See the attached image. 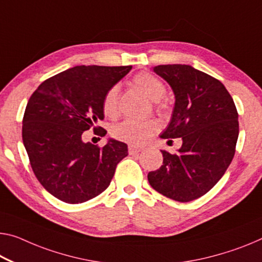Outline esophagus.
Instances as JSON below:
<instances>
[{
	"label": "esophagus",
	"mask_w": 262,
	"mask_h": 262,
	"mask_svg": "<svg viewBox=\"0 0 262 262\" xmlns=\"http://www.w3.org/2000/svg\"><path fill=\"white\" fill-rule=\"evenodd\" d=\"M142 151V147L134 146V145H128V154L130 155H137Z\"/></svg>",
	"instance_id": "obj_1"
}]
</instances>
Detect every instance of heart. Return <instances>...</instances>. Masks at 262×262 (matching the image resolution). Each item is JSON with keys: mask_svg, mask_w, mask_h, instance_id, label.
<instances>
[{"mask_svg": "<svg viewBox=\"0 0 262 262\" xmlns=\"http://www.w3.org/2000/svg\"><path fill=\"white\" fill-rule=\"evenodd\" d=\"M134 83L151 99L157 100L159 107H166L163 102H159V99H162L166 94V85L159 77L148 71H142L135 76ZM119 91L120 88L118 84H116L106 91L103 97V114L110 119L117 118L119 115ZM158 127L159 124L156 119H125L116 124L112 127L111 134L116 139L122 142L131 145H142L158 130Z\"/></svg>", "mask_w": 262, "mask_h": 262, "instance_id": "1", "label": "heart"}]
</instances>
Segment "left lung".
<instances>
[{"instance_id": "1", "label": "left lung", "mask_w": 262, "mask_h": 262, "mask_svg": "<svg viewBox=\"0 0 262 262\" xmlns=\"http://www.w3.org/2000/svg\"><path fill=\"white\" fill-rule=\"evenodd\" d=\"M154 71L170 84L176 96L172 119L163 139L182 138L176 154L162 151L163 165L148 172L157 192L187 203L219 182L235 154L238 111L224 84L186 64L157 66Z\"/></svg>"}]
</instances>
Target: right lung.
<instances>
[{"label": "right lung", "instance_id": "obj_1", "mask_svg": "<svg viewBox=\"0 0 262 262\" xmlns=\"http://www.w3.org/2000/svg\"><path fill=\"white\" fill-rule=\"evenodd\" d=\"M126 67L78 66L48 78L31 95L23 116L22 138L36 178L68 204H80L105 191L127 145L110 139L103 147L84 143V131L104 118L106 91L128 71Z\"/></svg>", "mask_w": 262, "mask_h": 262}]
</instances>
